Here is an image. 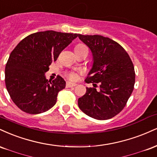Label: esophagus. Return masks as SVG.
I'll list each match as a JSON object with an SVG mask.
<instances>
[{"mask_svg":"<svg viewBox=\"0 0 157 157\" xmlns=\"http://www.w3.org/2000/svg\"><path fill=\"white\" fill-rule=\"evenodd\" d=\"M76 86V84H74V83L67 82V84H66V86H67V87H73V86Z\"/></svg>","mask_w":157,"mask_h":157,"instance_id":"1","label":"esophagus"}]
</instances>
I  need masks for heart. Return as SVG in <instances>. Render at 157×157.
Instances as JSON below:
<instances>
[{
	"label": "heart",
	"mask_w": 157,
	"mask_h": 157,
	"mask_svg": "<svg viewBox=\"0 0 157 157\" xmlns=\"http://www.w3.org/2000/svg\"><path fill=\"white\" fill-rule=\"evenodd\" d=\"M86 48L84 45H82V44H78L75 47V49H82V48ZM67 77L69 78L71 80H75L77 78V75L76 73H74V72H69L67 73Z\"/></svg>",
	"instance_id": "1"
}]
</instances>
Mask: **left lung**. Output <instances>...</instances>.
I'll list each match as a JSON object with an SVG mask.
<instances>
[{
    "mask_svg": "<svg viewBox=\"0 0 157 157\" xmlns=\"http://www.w3.org/2000/svg\"><path fill=\"white\" fill-rule=\"evenodd\" d=\"M78 37L93 56V67L85 82L100 84L98 91L86 88L85 95L78 98V106L93 118L110 119L122 111L133 92L134 64L125 49L111 39L101 35L78 34Z\"/></svg>",
    "mask_w": 157,
    "mask_h": 157,
    "instance_id": "left-lung-1",
    "label": "left lung"
}]
</instances>
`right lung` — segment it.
<instances>
[{"mask_svg": "<svg viewBox=\"0 0 157 157\" xmlns=\"http://www.w3.org/2000/svg\"><path fill=\"white\" fill-rule=\"evenodd\" d=\"M78 34L54 31L34 33L22 40L10 53L5 68V84L13 102L22 111L40 114L52 108L65 87L60 75L51 81L45 73Z\"/></svg>", "mask_w": 157, "mask_h": 157, "instance_id": "right-lung-1", "label": "right lung"}]
</instances>
